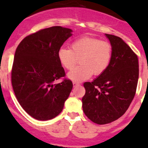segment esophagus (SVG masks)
Returning <instances> with one entry per match:
<instances>
[{
  "label": "esophagus",
  "instance_id": "34e87169",
  "mask_svg": "<svg viewBox=\"0 0 148 148\" xmlns=\"http://www.w3.org/2000/svg\"><path fill=\"white\" fill-rule=\"evenodd\" d=\"M73 86H74V87H75V86H78V85H80V83L78 82H73Z\"/></svg>",
  "mask_w": 148,
  "mask_h": 148
}]
</instances>
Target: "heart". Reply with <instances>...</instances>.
I'll use <instances>...</instances> for the list:
<instances>
[{
	"label": "heart",
	"instance_id": "b5f03b06",
	"mask_svg": "<svg viewBox=\"0 0 148 148\" xmlns=\"http://www.w3.org/2000/svg\"><path fill=\"white\" fill-rule=\"evenodd\" d=\"M58 57L66 70L72 69L79 59L81 64L68 73V78L74 82H81L92 74L99 75L107 70L113 57V47L107 40L84 37L74 40L71 49L61 48Z\"/></svg>",
	"mask_w": 148,
	"mask_h": 148
}]
</instances>
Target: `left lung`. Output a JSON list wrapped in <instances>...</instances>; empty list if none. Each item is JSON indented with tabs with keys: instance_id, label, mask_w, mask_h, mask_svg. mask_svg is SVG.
<instances>
[{
	"instance_id": "8db88e82",
	"label": "left lung",
	"mask_w": 148,
	"mask_h": 148,
	"mask_svg": "<svg viewBox=\"0 0 148 148\" xmlns=\"http://www.w3.org/2000/svg\"><path fill=\"white\" fill-rule=\"evenodd\" d=\"M113 47L110 64L92 82L84 83L82 108L87 118L98 125L118 119L128 109L136 91L138 60L119 37L105 34Z\"/></svg>"
}]
</instances>
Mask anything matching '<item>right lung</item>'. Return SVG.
<instances>
[{"mask_svg": "<svg viewBox=\"0 0 148 148\" xmlns=\"http://www.w3.org/2000/svg\"><path fill=\"white\" fill-rule=\"evenodd\" d=\"M70 29L56 26L29 35L18 44L11 72L16 99L32 118L52 119L64 108L73 88V82L64 78L65 72L58 53L72 35Z\"/></svg>", "mask_w": 148, "mask_h": 148, "instance_id": "right-lung-1", "label": "right lung"}]
</instances>
